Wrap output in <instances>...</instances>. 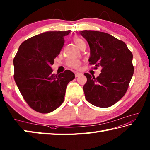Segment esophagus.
I'll return each instance as SVG.
<instances>
[{"label": "esophagus", "instance_id": "1", "mask_svg": "<svg viewBox=\"0 0 150 150\" xmlns=\"http://www.w3.org/2000/svg\"><path fill=\"white\" fill-rule=\"evenodd\" d=\"M82 75H83V74H82V73H81V72H75V76H76V78L79 77V76H81Z\"/></svg>", "mask_w": 150, "mask_h": 150}]
</instances>
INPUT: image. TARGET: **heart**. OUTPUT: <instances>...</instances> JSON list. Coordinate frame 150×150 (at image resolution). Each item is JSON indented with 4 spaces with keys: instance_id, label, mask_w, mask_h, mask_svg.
Returning <instances> with one entry per match:
<instances>
[{
    "instance_id": "b5f03b06",
    "label": "heart",
    "mask_w": 150,
    "mask_h": 150,
    "mask_svg": "<svg viewBox=\"0 0 150 150\" xmlns=\"http://www.w3.org/2000/svg\"><path fill=\"white\" fill-rule=\"evenodd\" d=\"M73 40L75 42V43L77 45L78 47L79 46L82 42H83V40H81V39H79L78 38H74L73 39ZM67 65L72 67L73 69H78L79 65H80L81 62L79 59H69L67 62Z\"/></svg>"
}]
</instances>
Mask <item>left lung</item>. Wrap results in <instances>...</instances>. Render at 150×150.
<instances>
[{
    "mask_svg": "<svg viewBox=\"0 0 150 150\" xmlns=\"http://www.w3.org/2000/svg\"><path fill=\"white\" fill-rule=\"evenodd\" d=\"M80 34L90 47L91 65L102 67L97 78L85 73L87 81L83 91L87 102L108 108L124 96L133 74V54L124 41L105 32L84 30Z\"/></svg>",
    "mask_w": 150,
    "mask_h": 150,
    "instance_id": "1",
    "label": "left lung"
}]
</instances>
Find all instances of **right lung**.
I'll list each match as a JSON object with an SVG mask.
<instances>
[{
    "label": "right lung",
    "instance_id": "1",
    "mask_svg": "<svg viewBox=\"0 0 150 150\" xmlns=\"http://www.w3.org/2000/svg\"><path fill=\"white\" fill-rule=\"evenodd\" d=\"M71 30L45 32L24 41L13 59L14 79L28 105L48 113L62 104L67 85L75 78L69 70L52 74L50 65L59 54Z\"/></svg>",
    "mask_w": 150,
    "mask_h": 150
}]
</instances>
